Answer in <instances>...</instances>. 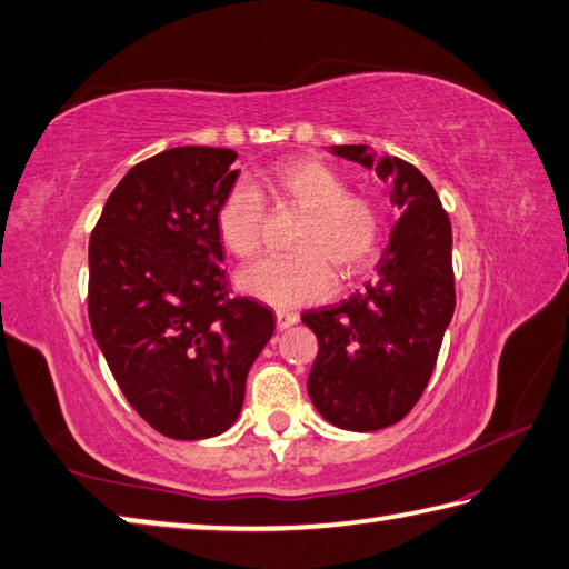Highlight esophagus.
<instances>
[{"label":"esophagus","instance_id":"esophagus-1","mask_svg":"<svg viewBox=\"0 0 569 569\" xmlns=\"http://www.w3.org/2000/svg\"><path fill=\"white\" fill-rule=\"evenodd\" d=\"M296 320H298V313H293V310H276V326H278V330L291 328Z\"/></svg>","mask_w":569,"mask_h":569}]
</instances>
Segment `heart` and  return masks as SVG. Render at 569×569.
<instances>
[{
	"mask_svg": "<svg viewBox=\"0 0 569 569\" xmlns=\"http://www.w3.org/2000/svg\"><path fill=\"white\" fill-rule=\"evenodd\" d=\"M261 187L283 204L306 211L296 256H269L239 273L241 291L269 306L313 303L332 288V269L355 276L380 253L385 217L372 197L348 192V180L320 160H291L261 174ZM214 227L221 247L237 259H251L263 239V199L237 182L219 199Z\"/></svg>",
	"mask_w": 569,
	"mask_h": 569,
	"instance_id": "1",
	"label": "heart"
}]
</instances>
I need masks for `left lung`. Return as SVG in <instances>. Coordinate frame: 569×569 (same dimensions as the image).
I'll list each match as a JSON object with an SVG mask.
<instances>
[{
    "label": "left lung",
    "mask_w": 569,
    "mask_h": 569,
    "mask_svg": "<svg viewBox=\"0 0 569 569\" xmlns=\"http://www.w3.org/2000/svg\"><path fill=\"white\" fill-rule=\"evenodd\" d=\"M332 152L380 174L399 219L365 291L300 316L318 338L308 395L330 425L377 431L409 415L437 365L456 306L451 221L415 164L365 144Z\"/></svg>",
    "instance_id": "obj_1"
}]
</instances>
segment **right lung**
Here are the masks:
<instances>
[{"mask_svg": "<svg viewBox=\"0 0 569 569\" xmlns=\"http://www.w3.org/2000/svg\"><path fill=\"white\" fill-rule=\"evenodd\" d=\"M227 148H172L110 192L88 243V318L120 392L170 439L237 421L247 375L276 320L231 296L214 227L239 177Z\"/></svg>", "mask_w": 569, "mask_h": 569, "instance_id": "obj_1", "label": "right lung"}]
</instances>
